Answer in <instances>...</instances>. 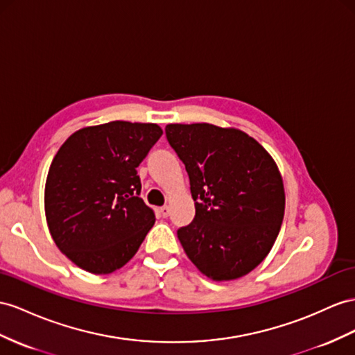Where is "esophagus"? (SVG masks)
Returning a JSON list of instances; mask_svg holds the SVG:
<instances>
[{
	"label": "esophagus",
	"instance_id": "obj_1",
	"mask_svg": "<svg viewBox=\"0 0 355 355\" xmlns=\"http://www.w3.org/2000/svg\"><path fill=\"white\" fill-rule=\"evenodd\" d=\"M169 211H171V210H169L168 205H163V207L159 208V213H160L162 217H168V216H169Z\"/></svg>",
	"mask_w": 355,
	"mask_h": 355
}]
</instances>
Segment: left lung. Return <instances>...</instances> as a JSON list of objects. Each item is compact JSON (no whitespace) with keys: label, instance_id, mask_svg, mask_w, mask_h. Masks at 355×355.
Listing matches in <instances>:
<instances>
[{"label":"left lung","instance_id":"obj_1","mask_svg":"<svg viewBox=\"0 0 355 355\" xmlns=\"http://www.w3.org/2000/svg\"><path fill=\"white\" fill-rule=\"evenodd\" d=\"M165 132L195 201L193 222L177 231L187 258L216 282L249 275L270 253L285 214L275 159L234 127L168 124Z\"/></svg>","mask_w":355,"mask_h":355}]
</instances>
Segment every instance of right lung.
Returning a JSON list of instances; mask_svg holds the SVG:
<instances>
[{"label":"right lung","mask_w":355,"mask_h":355,"mask_svg":"<svg viewBox=\"0 0 355 355\" xmlns=\"http://www.w3.org/2000/svg\"><path fill=\"white\" fill-rule=\"evenodd\" d=\"M154 123L111 121L70 135L44 184V214L57 248L93 275L121 268L156 216L138 196L136 168L159 141Z\"/></svg>","instance_id":"right-lung-1"}]
</instances>
